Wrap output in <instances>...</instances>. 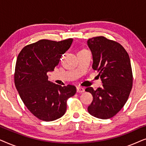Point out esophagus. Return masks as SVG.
I'll return each instance as SVG.
<instances>
[{
    "instance_id": "34e87169",
    "label": "esophagus",
    "mask_w": 146,
    "mask_h": 146,
    "mask_svg": "<svg viewBox=\"0 0 146 146\" xmlns=\"http://www.w3.org/2000/svg\"><path fill=\"white\" fill-rule=\"evenodd\" d=\"M76 90H77V92H78V93H82L84 92V88H82L80 86L77 87Z\"/></svg>"
}]
</instances>
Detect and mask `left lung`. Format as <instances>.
I'll return each instance as SVG.
<instances>
[{"instance_id":"left-lung-1","label":"left lung","mask_w":146,"mask_h":146,"mask_svg":"<svg viewBox=\"0 0 146 146\" xmlns=\"http://www.w3.org/2000/svg\"><path fill=\"white\" fill-rule=\"evenodd\" d=\"M87 42L93 56L92 68L103 83L96 90L86 88L93 96L88 111L98 118H111L123 107L132 88L130 59L120 44L104 36L93 37Z\"/></svg>"}]
</instances>
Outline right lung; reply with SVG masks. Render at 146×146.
<instances>
[{
  "label": "right lung",
  "mask_w": 146,
  "mask_h": 146,
  "mask_svg": "<svg viewBox=\"0 0 146 146\" xmlns=\"http://www.w3.org/2000/svg\"><path fill=\"white\" fill-rule=\"evenodd\" d=\"M72 41V38L58 42L40 40L24 47L17 57L16 88L28 110L42 121H54L62 116L67 100L76 92L74 86L52 83L47 76L48 72L53 71L58 64Z\"/></svg>",
  "instance_id": "add662e5"
}]
</instances>
